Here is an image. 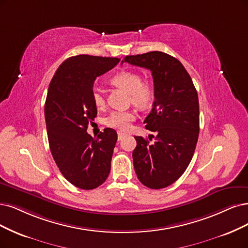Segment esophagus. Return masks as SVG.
<instances>
[{
	"label": "esophagus",
	"instance_id": "obj_1",
	"mask_svg": "<svg viewBox=\"0 0 248 248\" xmlns=\"http://www.w3.org/2000/svg\"><path fill=\"white\" fill-rule=\"evenodd\" d=\"M125 135H126L125 133H124V132H122V131H118V132H117V139H118V140H122Z\"/></svg>",
	"mask_w": 248,
	"mask_h": 248
}]
</instances>
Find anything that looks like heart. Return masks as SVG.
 Listing matches in <instances>:
<instances>
[{
	"mask_svg": "<svg viewBox=\"0 0 248 248\" xmlns=\"http://www.w3.org/2000/svg\"><path fill=\"white\" fill-rule=\"evenodd\" d=\"M111 82L125 90L130 94V100L136 106L144 108L147 107L154 98V86L151 81H142L140 73L136 71L125 70L118 72L112 77ZM92 99L97 108H102L105 105V97L103 91L98 87L92 90ZM136 119V113L133 110H114L105 118V124L113 129L125 131L131 126Z\"/></svg>",
	"mask_w": 248,
	"mask_h": 248,
	"instance_id": "b5f03b06",
	"label": "heart"
}]
</instances>
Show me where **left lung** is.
<instances>
[{"label": "left lung", "instance_id": "left-lung-1", "mask_svg": "<svg viewBox=\"0 0 248 248\" xmlns=\"http://www.w3.org/2000/svg\"><path fill=\"white\" fill-rule=\"evenodd\" d=\"M147 68L152 72L154 102L145 118L149 143L136 136L134 168L139 181L151 189L175 183L193 157L199 134L197 91L189 73L175 57L159 51L125 56L123 63Z\"/></svg>", "mask_w": 248, "mask_h": 248}]
</instances>
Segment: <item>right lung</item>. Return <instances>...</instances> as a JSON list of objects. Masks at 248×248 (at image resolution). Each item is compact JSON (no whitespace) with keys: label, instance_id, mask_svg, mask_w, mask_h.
Here are the masks:
<instances>
[{"label":"right lung","instance_id":"right-lung-1","mask_svg":"<svg viewBox=\"0 0 248 248\" xmlns=\"http://www.w3.org/2000/svg\"><path fill=\"white\" fill-rule=\"evenodd\" d=\"M119 60L90 55L70 57L49 85L45 118L50 150L63 177L80 189L99 187L110 172L116 132L106 127L93 138L87 129L97 115L92 99L94 81Z\"/></svg>","mask_w":248,"mask_h":248}]
</instances>
